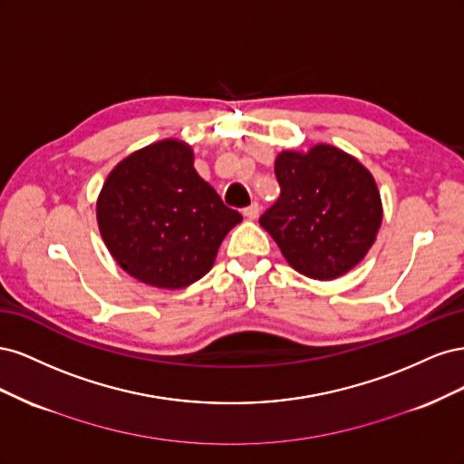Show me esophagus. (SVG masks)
<instances>
[{
    "instance_id": "34e87169",
    "label": "esophagus",
    "mask_w": 464,
    "mask_h": 464,
    "mask_svg": "<svg viewBox=\"0 0 464 464\" xmlns=\"http://www.w3.org/2000/svg\"><path fill=\"white\" fill-rule=\"evenodd\" d=\"M259 210H261L259 203H251V205H247V207L244 208V215H246L249 220H254V218L259 217Z\"/></svg>"
}]
</instances>
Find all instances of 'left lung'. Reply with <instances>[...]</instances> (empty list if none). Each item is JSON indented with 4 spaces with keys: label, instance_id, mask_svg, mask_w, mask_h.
<instances>
[{
    "label": "left lung",
    "instance_id": "1",
    "mask_svg": "<svg viewBox=\"0 0 464 464\" xmlns=\"http://www.w3.org/2000/svg\"><path fill=\"white\" fill-rule=\"evenodd\" d=\"M280 198L259 218L298 273L331 280L358 265L382 227V199L372 174L346 152L317 145L280 152Z\"/></svg>",
    "mask_w": 464,
    "mask_h": 464
}]
</instances>
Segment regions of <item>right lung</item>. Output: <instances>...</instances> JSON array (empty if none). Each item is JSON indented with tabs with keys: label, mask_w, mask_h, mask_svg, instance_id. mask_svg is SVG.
<instances>
[{
	"label": "right lung",
	"mask_w": 464,
	"mask_h": 464,
	"mask_svg": "<svg viewBox=\"0 0 464 464\" xmlns=\"http://www.w3.org/2000/svg\"><path fill=\"white\" fill-rule=\"evenodd\" d=\"M110 254L125 273L157 288H184L208 273L242 215L195 172L193 152L160 141L121 160L96 205Z\"/></svg>",
	"instance_id": "obj_1"
}]
</instances>
